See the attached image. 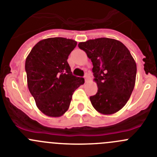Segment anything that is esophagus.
Listing matches in <instances>:
<instances>
[{"label":"esophagus","instance_id":"obj_1","mask_svg":"<svg viewBox=\"0 0 157 157\" xmlns=\"http://www.w3.org/2000/svg\"><path fill=\"white\" fill-rule=\"evenodd\" d=\"M84 79H85V82L88 81V80H89V76H88V74H85V76H84Z\"/></svg>","mask_w":157,"mask_h":157}]
</instances>
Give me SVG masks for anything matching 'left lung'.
Here are the masks:
<instances>
[{
	"instance_id": "left-lung-1",
	"label": "left lung",
	"mask_w": 157,
	"mask_h": 157,
	"mask_svg": "<svg viewBox=\"0 0 157 157\" xmlns=\"http://www.w3.org/2000/svg\"><path fill=\"white\" fill-rule=\"evenodd\" d=\"M78 46L93 63L98 92L90 97L94 108L104 115L121 110L135 87L136 63L129 50L119 41L108 38L90 39Z\"/></svg>"
}]
</instances>
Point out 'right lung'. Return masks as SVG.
<instances>
[{
  "mask_svg": "<svg viewBox=\"0 0 157 157\" xmlns=\"http://www.w3.org/2000/svg\"><path fill=\"white\" fill-rule=\"evenodd\" d=\"M77 42L66 38L41 40L26 58L28 87L38 108L49 117L67 112L72 95L84 79L72 74L67 59Z\"/></svg>",
  "mask_w": 157,
  "mask_h": 157,
  "instance_id": "1",
  "label": "right lung"
}]
</instances>
